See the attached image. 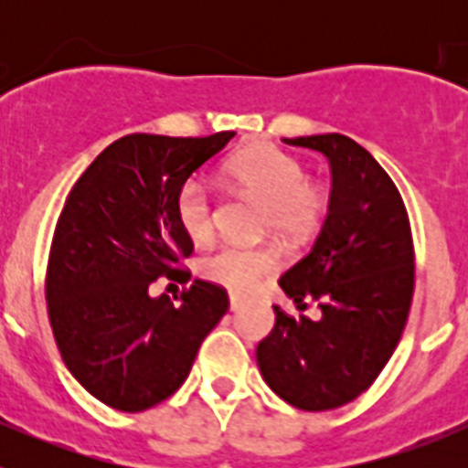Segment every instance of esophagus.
<instances>
[{
	"mask_svg": "<svg viewBox=\"0 0 468 468\" xmlns=\"http://www.w3.org/2000/svg\"><path fill=\"white\" fill-rule=\"evenodd\" d=\"M241 307H243V297H239V295H234V292H231V295H229V309H231V312H239Z\"/></svg>",
	"mask_w": 468,
	"mask_h": 468,
	"instance_id": "1",
	"label": "esophagus"
}]
</instances>
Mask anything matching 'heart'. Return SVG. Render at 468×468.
<instances>
[{"label":"heart","instance_id":"1","mask_svg":"<svg viewBox=\"0 0 468 468\" xmlns=\"http://www.w3.org/2000/svg\"><path fill=\"white\" fill-rule=\"evenodd\" d=\"M227 176L239 192L262 204V227L281 239L307 237L328 208L325 189L307 180V171L295 156L271 144L243 150L229 161ZM176 215L189 241L206 243L213 237L215 198L206 180H185L177 189ZM276 264L279 260L271 248L225 243L198 262V274L231 292H250Z\"/></svg>","mask_w":468,"mask_h":468}]
</instances>
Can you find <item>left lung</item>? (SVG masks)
Here are the masks:
<instances>
[{"label": "left lung", "instance_id": "8db88e82", "mask_svg": "<svg viewBox=\"0 0 468 468\" xmlns=\"http://www.w3.org/2000/svg\"><path fill=\"white\" fill-rule=\"evenodd\" d=\"M328 159L333 189L312 250L279 279L321 318L288 316L258 345L264 382L300 410H333L361 396L394 354L410 312L415 250L399 189L373 154L340 133L283 138Z\"/></svg>", "mask_w": 468, "mask_h": 468}]
</instances>
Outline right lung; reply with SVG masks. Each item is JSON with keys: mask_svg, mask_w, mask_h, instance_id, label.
I'll return each instance as SVG.
<instances>
[{"mask_svg": "<svg viewBox=\"0 0 468 468\" xmlns=\"http://www.w3.org/2000/svg\"><path fill=\"white\" fill-rule=\"evenodd\" d=\"M234 138L123 135L74 183L53 231L48 321L72 378L122 412L166 400L187 379L206 335L229 309L227 291L194 279L173 304L152 297L192 255L176 215L177 189Z\"/></svg>", "mask_w": 468, "mask_h": 468, "instance_id": "right-lung-1", "label": "right lung"}]
</instances>
